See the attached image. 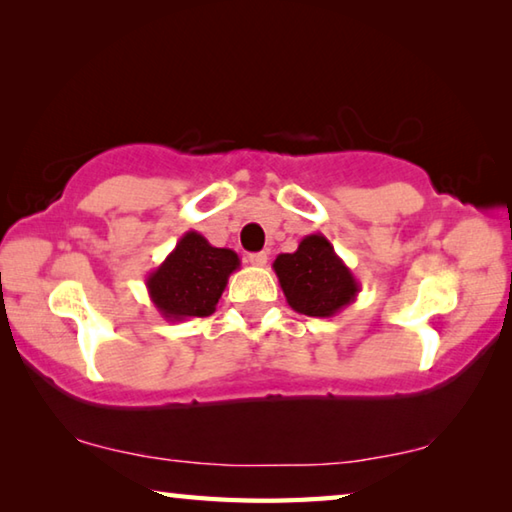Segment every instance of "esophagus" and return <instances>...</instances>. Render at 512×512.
Returning <instances> with one entry per match:
<instances>
[{"mask_svg":"<svg viewBox=\"0 0 512 512\" xmlns=\"http://www.w3.org/2000/svg\"><path fill=\"white\" fill-rule=\"evenodd\" d=\"M246 262H248L250 266H266L268 255H266V253H253V255H248Z\"/></svg>","mask_w":512,"mask_h":512,"instance_id":"1","label":"esophagus"}]
</instances>
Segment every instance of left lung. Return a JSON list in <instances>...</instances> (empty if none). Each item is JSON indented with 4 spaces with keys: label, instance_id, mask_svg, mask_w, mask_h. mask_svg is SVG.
Returning a JSON list of instances; mask_svg holds the SVG:
<instances>
[{
    "label": "left lung",
    "instance_id": "1",
    "mask_svg": "<svg viewBox=\"0 0 512 512\" xmlns=\"http://www.w3.org/2000/svg\"><path fill=\"white\" fill-rule=\"evenodd\" d=\"M273 271L289 307L305 316L329 318L339 314L361 291L357 277L320 232L302 239L296 253L277 255Z\"/></svg>",
    "mask_w": 512,
    "mask_h": 512
}]
</instances>
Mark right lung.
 <instances>
[{"label": "right lung", "mask_w": 512, "mask_h": 512, "mask_svg": "<svg viewBox=\"0 0 512 512\" xmlns=\"http://www.w3.org/2000/svg\"><path fill=\"white\" fill-rule=\"evenodd\" d=\"M241 264L230 248H216L201 232H185L167 259L146 275L149 298L164 320L214 314L228 277Z\"/></svg>", "instance_id": "add662e5"}]
</instances>
